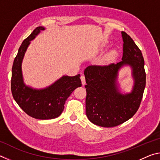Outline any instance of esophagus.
<instances>
[{"label": "esophagus", "instance_id": "esophagus-1", "mask_svg": "<svg viewBox=\"0 0 160 160\" xmlns=\"http://www.w3.org/2000/svg\"><path fill=\"white\" fill-rule=\"evenodd\" d=\"M80 79H81V82H82V85H85V75H81L80 77Z\"/></svg>", "mask_w": 160, "mask_h": 160}]
</instances>
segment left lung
Instances as JSON below:
<instances>
[{
	"mask_svg": "<svg viewBox=\"0 0 160 160\" xmlns=\"http://www.w3.org/2000/svg\"><path fill=\"white\" fill-rule=\"evenodd\" d=\"M122 61L108 66H90L85 73L87 85L86 115L95 125L114 127L133 116L140 107L145 88V63L140 48L125 32ZM132 68L134 85L131 93L121 94L117 85L118 72L121 67Z\"/></svg>",
	"mask_w": 160,
	"mask_h": 160,
	"instance_id": "obj_1",
	"label": "left lung"
}]
</instances>
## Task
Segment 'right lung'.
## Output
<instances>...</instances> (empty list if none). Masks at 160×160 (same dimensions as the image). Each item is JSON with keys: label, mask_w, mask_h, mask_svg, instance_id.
Returning a JSON list of instances; mask_svg holds the SVG:
<instances>
[{"label": "right lung", "mask_w": 160, "mask_h": 160, "mask_svg": "<svg viewBox=\"0 0 160 160\" xmlns=\"http://www.w3.org/2000/svg\"><path fill=\"white\" fill-rule=\"evenodd\" d=\"M44 29L43 27H38L22 43L13 62L11 78V91L15 102L27 114L42 120L60 116L68 97L77 88L82 86L80 74L72 77L63 75L51 85L39 90L24 83L22 62L25 53L30 41Z\"/></svg>", "instance_id": "obj_1"}]
</instances>
